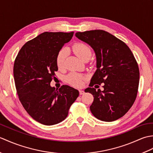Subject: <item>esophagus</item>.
Here are the masks:
<instances>
[{"label":"esophagus","mask_w":153,"mask_h":153,"mask_svg":"<svg viewBox=\"0 0 153 153\" xmlns=\"http://www.w3.org/2000/svg\"><path fill=\"white\" fill-rule=\"evenodd\" d=\"M79 94L81 95H83L84 93H85V92H84V91H83V90H79Z\"/></svg>","instance_id":"1"}]
</instances>
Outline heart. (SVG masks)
Returning <instances> with one entry per match:
<instances>
[{"instance_id":"obj_1","label":"heart","mask_w":153,"mask_h":153,"mask_svg":"<svg viewBox=\"0 0 153 153\" xmlns=\"http://www.w3.org/2000/svg\"><path fill=\"white\" fill-rule=\"evenodd\" d=\"M74 52L77 56L84 60L91 56L92 52L88 45L83 43H76L73 45ZM67 56V50L66 48H61L58 52L56 57V63L57 67L62 69L64 67L65 60ZM85 76L82 74L76 72H71L66 76V82L70 85L76 87H79L82 85L83 80Z\"/></svg>"}]
</instances>
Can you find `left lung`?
Instances as JSON below:
<instances>
[{
	"label": "left lung",
	"mask_w": 153,
	"mask_h": 153,
	"mask_svg": "<svg viewBox=\"0 0 153 153\" xmlns=\"http://www.w3.org/2000/svg\"><path fill=\"white\" fill-rule=\"evenodd\" d=\"M76 36L89 44L97 57V69L85 90L94 97L91 112L102 121L120 118L134 105L138 91L139 70L131 51L124 42L103 30L77 32ZM101 83L104 90L97 91Z\"/></svg>",
	"instance_id": "obj_1"
}]
</instances>
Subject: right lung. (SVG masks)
Wrapping results in <instances>:
<instances>
[{"label":"right lung","instance_id":"1","mask_svg":"<svg viewBox=\"0 0 153 153\" xmlns=\"http://www.w3.org/2000/svg\"><path fill=\"white\" fill-rule=\"evenodd\" d=\"M74 32H44L24 45L14 64V78L19 101L32 118L54 125L66 118L79 91L64 85L56 89L50 84L58 71L56 57Z\"/></svg>","mask_w":153,"mask_h":153}]
</instances>
